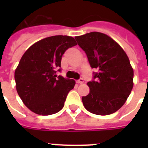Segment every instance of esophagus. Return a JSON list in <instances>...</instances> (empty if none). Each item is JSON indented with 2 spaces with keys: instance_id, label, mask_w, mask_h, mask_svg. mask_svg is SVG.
Here are the masks:
<instances>
[{
  "instance_id": "obj_1",
  "label": "esophagus",
  "mask_w": 148,
  "mask_h": 148,
  "mask_svg": "<svg viewBox=\"0 0 148 148\" xmlns=\"http://www.w3.org/2000/svg\"><path fill=\"white\" fill-rule=\"evenodd\" d=\"M77 83L83 84L84 83V79L83 78H80L79 80H77Z\"/></svg>"
}]
</instances>
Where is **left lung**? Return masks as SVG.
<instances>
[{
	"label": "left lung",
	"mask_w": 148,
	"mask_h": 148,
	"mask_svg": "<svg viewBox=\"0 0 148 148\" xmlns=\"http://www.w3.org/2000/svg\"><path fill=\"white\" fill-rule=\"evenodd\" d=\"M85 52L94 77L90 93L82 97L84 108L95 114L108 115L124 105L133 88L134 71L128 57L112 38L100 32L75 37Z\"/></svg>",
	"instance_id": "left-lung-1"
}]
</instances>
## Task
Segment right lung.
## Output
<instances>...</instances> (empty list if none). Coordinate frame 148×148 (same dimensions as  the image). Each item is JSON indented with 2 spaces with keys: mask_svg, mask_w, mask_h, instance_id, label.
<instances>
[{
  "mask_svg": "<svg viewBox=\"0 0 148 148\" xmlns=\"http://www.w3.org/2000/svg\"><path fill=\"white\" fill-rule=\"evenodd\" d=\"M75 45L77 43L72 37L52 36L34 44L22 56L15 70L16 89L31 111L50 115L63 108L75 81L58 76L56 73L61 71L63 54Z\"/></svg>",
  "mask_w": 148,
  "mask_h": 148,
  "instance_id": "add662e5",
  "label": "right lung"
}]
</instances>
